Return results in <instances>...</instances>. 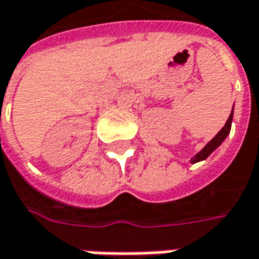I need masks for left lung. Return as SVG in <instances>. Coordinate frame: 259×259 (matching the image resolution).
<instances>
[{"label": "left lung", "mask_w": 259, "mask_h": 259, "mask_svg": "<svg viewBox=\"0 0 259 259\" xmlns=\"http://www.w3.org/2000/svg\"><path fill=\"white\" fill-rule=\"evenodd\" d=\"M231 121H233V111H231V114H230V117H228V120H227V123H225V126H224L223 129L218 132V135L200 151L197 155H194L193 158H191V161L193 163H196V161H200V160H204L209 154L212 153L213 150H217L221 144H223V141L227 138V135L230 133V129H231Z\"/></svg>", "instance_id": "1"}]
</instances>
